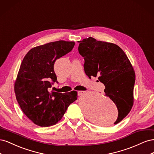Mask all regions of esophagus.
Listing matches in <instances>:
<instances>
[{"mask_svg":"<svg viewBox=\"0 0 154 154\" xmlns=\"http://www.w3.org/2000/svg\"><path fill=\"white\" fill-rule=\"evenodd\" d=\"M85 92V91H78V96H81L83 95L84 93Z\"/></svg>","mask_w":154,"mask_h":154,"instance_id":"obj_1","label":"esophagus"}]
</instances>
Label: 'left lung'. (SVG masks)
I'll list each match as a JSON object with an SVG mask.
<instances>
[{
	"mask_svg": "<svg viewBox=\"0 0 154 154\" xmlns=\"http://www.w3.org/2000/svg\"><path fill=\"white\" fill-rule=\"evenodd\" d=\"M80 42L78 51L84 58L85 72L89 78L98 77L105 86V96L117 106L118 124L128 115L134 104L136 74L127 54L113 43L96 40L92 37Z\"/></svg>",
	"mask_w": 154,
	"mask_h": 154,
	"instance_id": "obj_1",
	"label": "left lung"
}]
</instances>
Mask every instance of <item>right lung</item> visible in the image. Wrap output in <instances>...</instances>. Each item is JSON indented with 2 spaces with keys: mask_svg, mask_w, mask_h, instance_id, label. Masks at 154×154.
Wrapping results in <instances>:
<instances>
[{
  "mask_svg": "<svg viewBox=\"0 0 154 154\" xmlns=\"http://www.w3.org/2000/svg\"><path fill=\"white\" fill-rule=\"evenodd\" d=\"M74 42H52L30 49L21 63L14 85L16 98L24 114L35 125L50 127L60 122L68 106L77 100L75 91L49 92L57 81L54 63L71 51Z\"/></svg>",
  "mask_w": 154,
  "mask_h": 154,
  "instance_id": "obj_1",
  "label": "right lung"
}]
</instances>
